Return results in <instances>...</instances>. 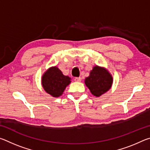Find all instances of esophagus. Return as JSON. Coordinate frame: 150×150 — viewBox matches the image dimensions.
I'll return each instance as SVG.
<instances>
[{"mask_svg": "<svg viewBox=\"0 0 150 150\" xmlns=\"http://www.w3.org/2000/svg\"><path fill=\"white\" fill-rule=\"evenodd\" d=\"M75 81H77V82H80L81 80V77H75Z\"/></svg>", "mask_w": 150, "mask_h": 150, "instance_id": "esophagus-1", "label": "esophagus"}]
</instances>
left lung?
<instances>
[{
  "mask_svg": "<svg viewBox=\"0 0 150 150\" xmlns=\"http://www.w3.org/2000/svg\"><path fill=\"white\" fill-rule=\"evenodd\" d=\"M85 83L93 95L100 96L110 88L112 77L105 69L95 66Z\"/></svg>",
  "mask_w": 150,
  "mask_h": 150,
  "instance_id": "obj_1",
  "label": "left lung"
}]
</instances>
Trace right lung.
<instances>
[{
	"mask_svg": "<svg viewBox=\"0 0 150 150\" xmlns=\"http://www.w3.org/2000/svg\"><path fill=\"white\" fill-rule=\"evenodd\" d=\"M70 83L71 78L63 75L57 67L50 68L42 76V83L44 90L54 97L62 95Z\"/></svg>",
	"mask_w": 150,
	"mask_h": 150,
	"instance_id": "1",
	"label": "right lung"
}]
</instances>
